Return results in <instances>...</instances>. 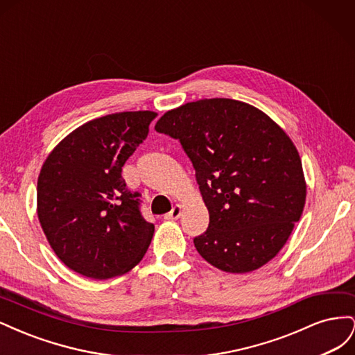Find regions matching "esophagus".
<instances>
[{
  "instance_id": "esophagus-1",
  "label": "esophagus",
  "mask_w": 355,
  "mask_h": 355,
  "mask_svg": "<svg viewBox=\"0 0 355 355\" xmlns=\"http://www.w3.org/2000/svg\"><path fill=\"white\" fill-rule=\"evenodd\" d=\"M180 214H182V207L180 206H175L168 213L164 214V219L166 220H176V219L180 218Z\"/></svg>"
}]
</instances>
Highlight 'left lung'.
Returning a JSON list of instances; mask_svg holds the SVG:
<instances>
[{"mask_svg": "<svg viewBox=\"0 0 355 355\" xmlns=\"http://www.w3.org/2000/svg\"><path fill=\"white\" fill-rule=\"evenodd\" d=\"M158 133L178 139L209 209L198 253L227 272H250L282 250L304 211L306 185L290 137L234 99H202L166 112Z\"/></svg>", "mask_w": 355, "mask_h": 355, "instance_id": "8db88e82", "label": "left lung"}]
</instances>
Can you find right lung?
I'll return each instance as SVG.
<instances>
[{"mask_svg": "<svg viewBox=\"0 0 355 355\" xmlns=\"http://www.w3.org/2000/svg\"><path fill=\"white\" fill-rule=\"evenodd\" d=\"M153 111L118 112L78 127L53 149L37 185L38 219L59 259L72 271L106 280L142 261L154 223L121 170L144 144Z\"/></svg>", "mask_w": 355, "mask_h": 355, "instance_id": "right-lung-1", "label": "right lung"}]
</instances>
